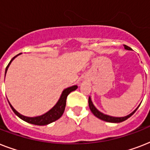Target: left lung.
Wrapping results in <instances>:
<instances>
[{
	"mask_svg": "<svg viewBox=\"0 0 150 150\" xmlns=\"http://www.w3.org/2000/svg\"><path fill=\"white\" fill-rule=\"evenodd\" d=\"M124 47H125V50H132V48H130L129 47H128V46L124 45ZM89 107L90 110L92 111V113H93L96 117H98L99 119L102 120V121H107V122H111V123H120V122H122V121H125V120H127L128 118H129V117L137 110L138 108H139V107H138L134 111L132 112L130 114H128L127 116L120 117H112L110 116V115H107V114H103V113L100 112V110H98L96 109V107L94 106L93 102H92L91 97H90V96L89 97Z\"/></svg>",
	"mask_w": 150,
	"mask_h": 150,
	"instance_id": "left-lung-1",
	"label": "left lung"
}]
</instances>
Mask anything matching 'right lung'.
<instances>
[{"label":"right lung","mask_w":150,"mask_h":150,"mask_svg":"<svg viewBox=\"0 0 150 150\" xmlns=\"http://www.w3.org/2000/svg\"><path fill=\"white\" fill-rule=\"evenodd\" d=\"M19 54H18L15 57H14L11 61L9 62V64L7 66V68L5 69V75L6 73H7V71H8V68L9 67V65L11 63V61L14 60V59L17 56H18ZM78 86L75 85V86H72L68 87V88H66L63 90L62 93H61L60 98H59L58 101L57 102V103L54 105V107H52L50 110H48L47 113L42 114V115H40V116L36 117H26L22 115V114H19L18 112L14 108V107L11 106L9 101V105H10L11 108L12 109V110L14 111L16 115H17L19 118H21L23 121H26L29 124H33V125H49V124L54 122V121L58 120L63 114L64 111V109H65L66 106V100H67V96H68V94L71 93L72 91H75V89H77Z\"/></svg>","instance_id":"right-lung-1"}]
</instances>
